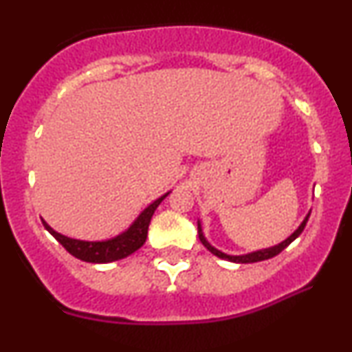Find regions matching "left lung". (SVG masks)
Segmentation results:
<instances>
[{"instance_id": "obj_1", "label": "left lung", "mask_w": 352, "mask_h": 352, "mask_svg": "<svg viewBox=\"0 0 352 352\" xmlns=\"http://www.w3.org/2000/svg\"><path fill=\"white\" fill-rule=\"evenodd\" d=\"M308 218H310V213H308L307 217H305L303 223L300 224V226H298V230L295 231L294 234H292V236H289V238H287L285 241H282L280 244L274 245V248L261 249V251H256V252L244 254V256H228V254H224V252H221V251H218L217 248H213V245H211V244L208 243V241H206L205 236H203V231H201V224H200V221H198V238H200L201 244L205 245V248L208 249V251H210L211 254H214V256H218L219 259H226V261H230V262H236V264H251V262H261V261L270 259V257L277 256V254H280V252L283 251V249L287 248V245L294 243V241L297 239L300 234H302V231L305 230V226H307Z\"/></svg>"}]
</instances>
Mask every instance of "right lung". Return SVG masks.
<instances>
[{
  "mask_svg": "<svg viewBox=\"0 0 352 352\" xmlns=\"http://www.w3.org/2000/svg\"><path fill=\"white\" fill-rule=\"evenodd\" d=\"M167 195L168 193H165L154 203H151L124 232H121L116 238L107 241L72 239L60 234V232L54 231L44 219H42V223H44L45 230H47L50 234L67 249V252H70L74 257H77V259L85 262H91V264H107V262L124 259V257H128L129 254L138 251V249L146 243L147 230H149L152 214H154V211L157 210V206L162 203V200Z\"/></svg>",
  "mask_w": 352,
  "mask_h": 352,
  "instance_id": "add662e5",
  "label": "right lung"
}]
</instances>
